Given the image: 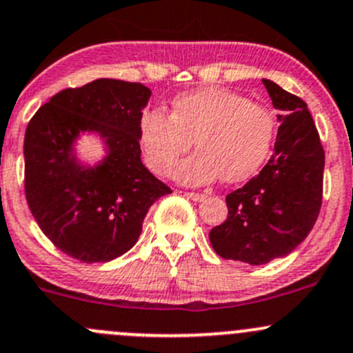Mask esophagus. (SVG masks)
<instances>
[{"mask_svg":"<svg viewBox=\"0 0 353 353\" xmlns=\"http://www.w3.org/2000/svg\"><path fill=\"white\" fill-rule=\"evenodd\" d=\"M184 196L191 198L193 201H203V199L206 198V194H203V193H184Z\"/></svg>","mask_w":353,"mask_h":353,"instance_id":"34e87169","label":"esophagus"}]
</instances>
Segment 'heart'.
I'll return each instance as SVG.
<instances>
[{"label": "heart", "instance_id": "b5f03b06", "mask_svg": "<svg viewBox=\"0 0 353 353\" xmlns=\"http://www.w3.org/2000/svg\"><path fill=\"white\" fill-rule=\"evenodd\" d=\"M275 133L276 121L268 109L222 87L179 95L170 116L150 109L138 123L145 162L159 176H169L194 140L199 152L174 172L188 184L210 183L220 176L229 184L248 181L270 157Z\"/></svg>", "mask_w": 353, "mask_h": 353}]
</instances>
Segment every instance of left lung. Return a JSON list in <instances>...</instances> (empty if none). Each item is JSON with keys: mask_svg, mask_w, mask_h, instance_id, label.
Returning a JSON list of instances; mask_svg holds the SVG:
<instances>
[{"mask_svg": "<svg viewBox=\"0 0 353 353\" xmlns=\"http://www.w3.org/2000/svg\"><path fill=\"white\" fill-rule=\"evenodd\" d=\"M280 110L275 154L261 172L227 194L225 222L210 230L223 259L265 265L290 254L307 237L323 201L325 150L307 104L263 80Z\"/></svg>", "mask_w": 353, "mask_h": 353, "instance_id": "left-lung-1", "label": "left lung"}]
</instances>
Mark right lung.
<instances>
[{"label": "right lung", "instance_id": "obj_1", "mask_svg": "<svg viewBox=\"0 0 353 353\" xmlns=\"http://www.w3.org/2000/svg\"><path fill=\"white\" fill-rule=\"evenodd\" d=\"M141 83L101 78L65 88L39 108L23 140L25 198L49 241L71 258L105 263L133 248L148 208L172 193L141 163ZM80 130H97L110 155L83 170L70 154Z\"/></svg>", "mask_w": 353, "mask_h": 353}]
</instances>
